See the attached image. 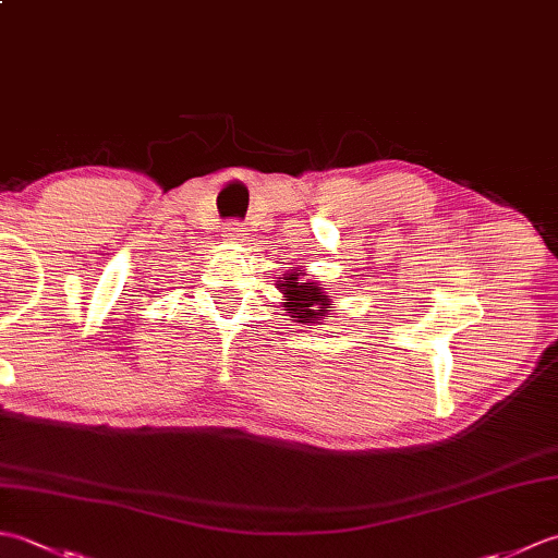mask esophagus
I'll list each match as a JSON object with an SVG mask.
<instances>
[{
    "label": "esophagus",
    "mask_w": 558,
    "mask_h": 558,
    "mask_svg": "<svg viewBox=\"0 0 558 558\" xmlns=\"http://www.w3.org/2000/svg\"><path fill=\"white\" fill-rule=\"evenodd\" d=\"M244 234H246V228H244V225H242L240 220L225 222L222 236H225V240H228V242H240V240H244Z\"/></svg>",
    "instance_id": "obj_1"
}]
</instances>
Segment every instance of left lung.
Wrapping results in <instances>:
<instances>
[{"mask_svg":"<svg viewBox=\"0 0 558 558\" xmlns=\"http://www.w3.org/2000/svg\"><path fill=\"white\" fill-rule=\"evenodd\" d=\"M278 290L282 292V312L290 316V322L304 326H322L326 314L333 310L326 288L314 280H306L304 268H290L276 280Z\"/></svg>","mask_w":558,"mask_h":558,"instance_id":"1","label":"left lung"}]
</instances>
